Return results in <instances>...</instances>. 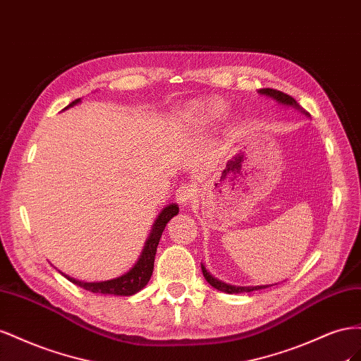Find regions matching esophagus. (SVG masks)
Wrapping results in <instances>:
<instances>
[{"instance_id":"34e87169","label":"esophagus","mask_w":361,"mask_h":361,"mask_svg":"<svg viewBox=\"0 0 361 361\" xmlns=\"http://www.w3.org/2000/svg\"><path fill=\"white\" fill-rule=\"evenodd\" d=\"M177 201L181 204V205H186V204H190L195 195H197V189H195V186H192V184H183V186H180L177 189Z\"/></svg>"}]
</instances>
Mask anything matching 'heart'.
<instances>
[{"instance_id":"heart-1","label":"heart","mask_w":361,"mask_h":361,"mask_svg":"<svg viewBox=\"0 0 361 361\" xmlns=\"http://www.w3.org/2000/svg\"><path fill=\"white\" fill-rule=\"evenodd\" d=\"M189 111H190V116L195 119H200L204 122H213L224 116L225 106L218 99L195 101L189 107Z\"/></svg>"}]
</instances>
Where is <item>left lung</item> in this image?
Listing matches in <instances>:
<instances>
[{
    "label": "left lung",
    "instance_id": "1",
    "mask_svg": "<svg viewBox=\"0 0 361 361\" xmlns=\"http://www.w3.org/2000/svg\"><path fill=\"white\" fill-rule=\"evenodd\" d=\"M259 92H260V95H264V97H269V98L275 99L278 104L293 107L296 110L302 111L305 116L308 115V113L305 110H302V107L295 101V98L284 94V92H280L276 89H269V87L260 89ZM201 269H202V275H204L205 280H207V283L210 286H213L214 289H218V290L225 292V293H245V292H252V290H259V289H264V287H267V286H231V284H226V283L218 280V278H214L210 272H207V269H205L204 264H201Z\"/></svg>",
    "mask_w": 361,
    "mask_h": 361
}]
</instances>
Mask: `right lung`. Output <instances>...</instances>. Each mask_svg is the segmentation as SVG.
Masks as SVG:
<instances>
[{"label": "right lung", "instance_id": "right-lung-1", "mask_svg": "<svg viewBox=\"0 0 361 361\" xmlns=\"http://www.w3.org/2000/svg\"><path fill=\"white\" fill-rule=\"evenodd\" d=\"M80 101H81L80 98L72 101L71 104L68 107H65L63 110L78 104ZM175 214H178L177 204H169L160 212L156 222H154V225H152L149 238L147 239L145 246H143V251L139 257V260L128 272H126L123 275H121L118 278H113V280L99 281V283L80 281V280H75V278H71L65 274L63 275L71 283H74L80 287H83V289H86L89 292H94V293L115 295V296H131V295L137 293L149 281V278L152 275V269H154V257H156V252H157V245L160 242L161 233L164 230V226H166V224L173 218Z\"/></svg>", "mask_w": 361, "mask_h": 361}]
</instances>
